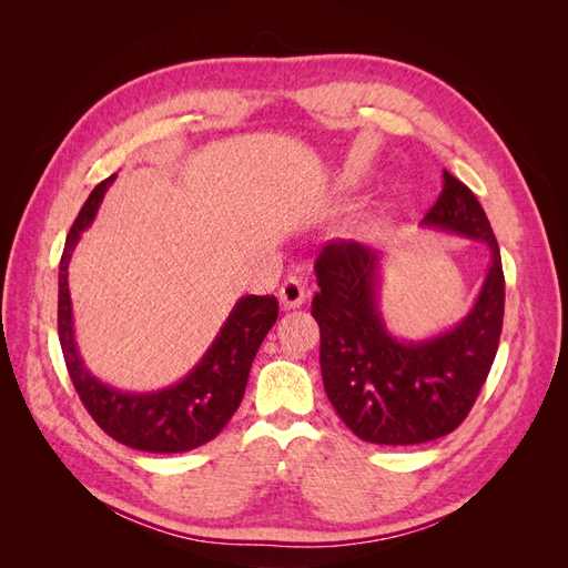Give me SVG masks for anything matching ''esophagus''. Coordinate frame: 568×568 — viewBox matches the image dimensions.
I'll return each mask as SVG.
<instances>
[{
  "instance_id": "obj_1",
  "label": "esophagus",
  "mask_w": 568,
  "mask_h": 568,
  "mask_svg": "<svg viewBox=\"0 0 568 568\" xmlns=\"http://www.w3.org/2000/svg\"><path fill=\"white\" fill-rule=\"evenodd\" d=\"M307 294H311V291H307V286H305L303 280L288 277V280L282 284V288H280L282 307H284V311H294V307H301V305L305 303Z\"/></svg>"
}]
</instances>
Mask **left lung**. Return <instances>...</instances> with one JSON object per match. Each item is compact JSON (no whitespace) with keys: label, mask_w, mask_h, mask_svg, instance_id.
<instances>
[{"label":"left lung","mask_w":568,"mask_h":568,"mask_svg":"<svg viewBox=\"0 0 568 568\" xmlns=\"http://www.w3.org/2000/svg\"><path fill=\"white\" fill-rule=\"evenodd\" d=\"M424 227L484 242L486 282L467 317L424 341L393 336L379 311L384 253L357 242L326 244L315 263L320 367L326 398L351 432L376 445H417L448 436L486 384L505 317V274L486 211L467 184L443 173Z\"/></svg>","instance_id":"1"}]
</instances>
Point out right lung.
Masks as SVG:
<instances>
[{
    "instance_id": "obj_1",
    "label": "right lung",
    "mask_w": 568,
    "mask_h": 568,
    "mask_svg": "<svg viewBox=\"0 0 568 568\" xmlns=\"http://www.w3.org/2000/svg\"><path fill=\"white\" fill-rule=\"evenodd\" d=\"M113 180L115 175L94 186L65 236L59 263V341L65 367L82 405L111 438L144 453H186L213 440L232 419L244 398L253 357L277 322L280 303L274 296L239 298L199 365L173 386L130 393L99 382L78 353L68 265Z\"/></svg>"
}]
</instances>
